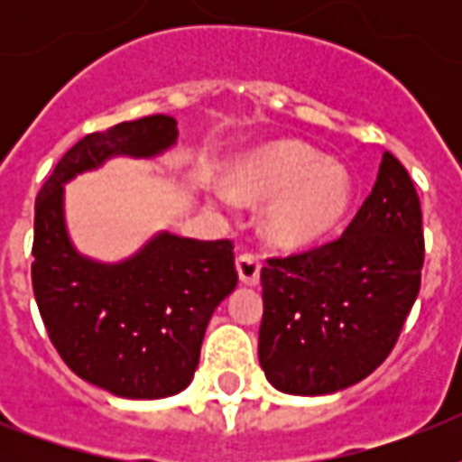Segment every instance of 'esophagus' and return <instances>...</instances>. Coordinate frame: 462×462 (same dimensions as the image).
Wrapping results in <instances>:
<instances>
[{"label": "esophagus", "mask_w": 462, "mask_h": 462, "mask_svg": "<svg viewBox=\"0 0 462 462\" xmlns=\"http://www.w3.org/2000/svg\"><path fill=\"white\" fill-rule=\"evenodd\" d=\"M235 266H237L239 281L245 282V285H249V288L259 285L261 263L256 256H252V254H242V256H237V261H235Z\"/></svg>", "instance_id": "obj_1"}]
</instances>
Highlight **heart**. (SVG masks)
<instances>
[{"instance_id": "heart-1", "label": "heart", "mask_w": 462, "mask_h": 462, "mask_svg": "<svg viewBox=\"0 0 462 462\" xmlns=\"http://www.w3.org/2000/svg\"><path fill=\"white\" fill-rule=\"evenodd\" d=\"M230 191L245 201H266L263 232L281 249H302L336 230L352 203V180L345 165L302 143L256 151L232 167ZM227 189L216 201L230 203Z\"/></svg>"}]
</instances>
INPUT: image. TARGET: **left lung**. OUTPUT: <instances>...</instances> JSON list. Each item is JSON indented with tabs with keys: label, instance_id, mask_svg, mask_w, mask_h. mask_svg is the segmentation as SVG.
Segmentation results:
<instances>
[{
	"label": "left lung",
	"instance_id": "obj_1",
	"mask_svg": "<svg viewBox=\"0 0 462 462\" xmlns=\"http://www.w3.org/2000/svg\"><path fill=\"white\" fill-rule=\"evenodd\" d=\"M422 210L408 170L383 153L347 230L261 271L259 362L290 395H328L366 379L393 350L422 281Z\"/></svg>",
	"mask_w": 462,
	"mask_h": 462
}]
</instances>
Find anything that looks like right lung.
Here are the masks:
<instances>
[{"mask_svg":"<svg viewBox=\"0 0 462 462\" xmlns=\"http://www.w3.org/2000/svg\"><path fill=\"white\" fill-rule=\"evenodd\" d=\"M177 134L170 115L88 134L35 199L32 292L50 340L76 376L132 401L191 383L210 316L237 288L232 242L162 230L126 259H90L69 235L64 187L112 158H158Z\"/></svg>","mask_w":462,"mask_h":462,"instance_id":"add662e5","label":"right lung"}]
</instances>
